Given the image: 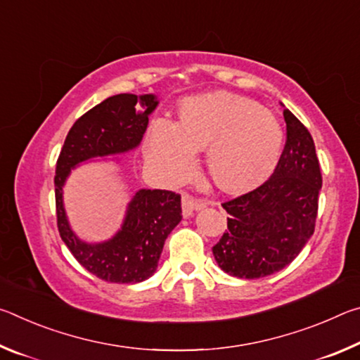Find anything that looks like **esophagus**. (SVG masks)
Wrapping results in <instances>:
<instances>
[{
	"instance_id": "obj_1",
	"label": "esophagus",
	"mask_w": 360,
	"mask_h": 360,
	"mask_svg": "<svg viewBox=\"0 0 360 360\" xmlns=\"http://www.w3.org/2000/svg\"><path fill=\"white\" fill-rule=\"evenodd\" d=\"M206 206L205 200H200V198H193L192 195L184 193L182 195V214L184 217H188L193 214V211L197 210H202Z\"/></svg>"
}]
</instances>
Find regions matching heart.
Instances as JSON below:
<instances>
[{"mask_svg": "<svg viewBox=\"0 0 360 360\" xmlns=\"http://www.w3.org/2000/svg\"><path fill=\"white\" fill-rule=\"evenodd\" d=\"M284 146L279 119L257 101L217 92L182 103L179 122L160 117L149 131L148 155L167 179H179L205 149L211 179L227 192H240L266 179Z\"/></svg>", "mask_w": 360, "mask_h": 360, "instance_id": "1", "label": "heart"}]
</instances>
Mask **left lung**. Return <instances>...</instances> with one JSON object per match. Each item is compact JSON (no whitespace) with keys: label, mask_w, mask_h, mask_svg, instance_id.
I'll list each match as a JSON object with an SVG mask.
<instances>
[{"label":"left lung","mask_w":360,"mask_h":360,"mask_svg":"<svg viewBox=\"0 0 360 360\" xmlns=\"http://www.w3.org/2000/svg\"><path fill=\"white\" fill-rule=\"evenodd\" d=\"M284 120L285 146L275 172L257 188L222 203L227 230L212 254L231 276L257 279L283 270L314 231L319 160L307 127L289 109Z\"/></svg>","instance_id":"1"}]
</instances>
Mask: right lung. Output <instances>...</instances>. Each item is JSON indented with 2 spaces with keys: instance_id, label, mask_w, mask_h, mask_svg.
I'll return each instance as SVG.
<instances>
[{
  "instance_id": "1",
  "label": "right lung",
  "mask_w": 360,
  "mask_h": 360,
  "mask_svg": "<svg viewBox=\"0 0 360 360\" xmlns=\"http://www.w3.org/2000/svg\"><path fill=\"white\" fill-rule=\"evenodd\" d=\"M155 106L154 95L109 96L75 122L60 150L56 168L60 236L79 264L103 281L135 284L154 275L167 236L182 219L181 195L141 188L130 202L119 233L106 243L87 245L72 233L66 221L62 187L77 163L136 148Z\"/></svg>"
}]
</instances>
